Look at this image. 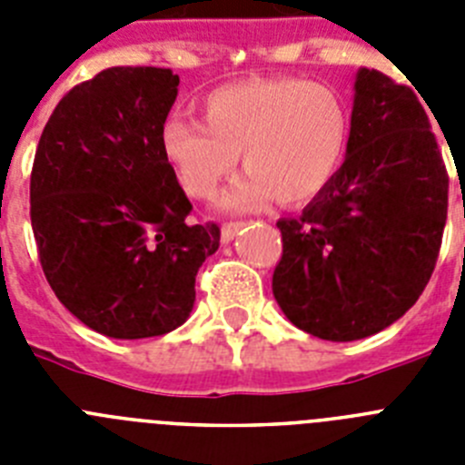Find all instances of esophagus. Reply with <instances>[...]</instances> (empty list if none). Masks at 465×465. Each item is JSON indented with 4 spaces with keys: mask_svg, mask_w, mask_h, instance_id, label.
Returning a JSON list of instances; mask_svg holds the SVG:
<instances>
[{
    "mask_svg": "<svg viewBox=\"0 0 465 465\" xmlns=\"http://www.w3.org/2000/svg\"><path fill=\"white\" fill-rule=\"evenodd\" d=\"M242 225L244 223H225L223 228H221V242H223V244H230V242L235 240L237 232H240Z\"/></svg>",
    "mask_w": 465,
    "mask_h": 465,
    "instance_id": "34e87169",
    "label": "esophagus"
}]
</instances>
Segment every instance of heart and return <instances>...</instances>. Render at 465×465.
I'll list each match as a JSON object with an SVG mask.
<instances>
[{
    "label": "heart",
    "instance_id": "obj_1",
    "mask_svg": "<svg viewBox=\"0 0 465 465\" xmlns=\"http://www.w3.org/2000/svg\"><path fill=\"white\" fill-rule=\"evenodd\" d=\"M203 121L174 116L160 127V151L183 191L212 197L232 174H246L221 207L252 212L270 197L310 203L331 183L349 137L344 104L331 88L293 76H258L221 85L200 102Z\"/></svg>",
    "mask_w": 465,
    "mask_h": 465
}]
</instances>
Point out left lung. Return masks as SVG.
I'll return each instance as SVG.
<instances>
[{"label": "left lung", "instance_id": "left-lung-1", "mask_svg": "<svg viewBox=\"0 0 465 465\" xmlns=\"http://www.w3.org/2000/svg\"><path fill=\"white\" fill-rule=\"evenodd\" d=\"M347 155L298 219L277 221L272 293L293 326L351 342L398 322L424 293L447 221V176L408 85L359 69Z\"/></svg>", "mask_w": 465, "mask_h": 465}]
</instances>
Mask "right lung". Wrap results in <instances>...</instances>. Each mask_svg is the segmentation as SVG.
<instances>
[{
  "label": "right lung",
  "mask_w": 465,
  "mask_h": 465,
  "mask_svg": "<svg viewBox=\"0 0 465 465\" xmlns=\"http://www.w3.org/2000/svg\"><path fill=\"white\" fill-rule=\"evenodd\" d=\"M160 67H111L74 85L48 118L30 179V219L57 300L106 338H158L182 326L195 277L216 253V223L193 204L160 151L179 93Z\"/></svg>",
  "instance_id": "add662e5"
}]
</instances>
